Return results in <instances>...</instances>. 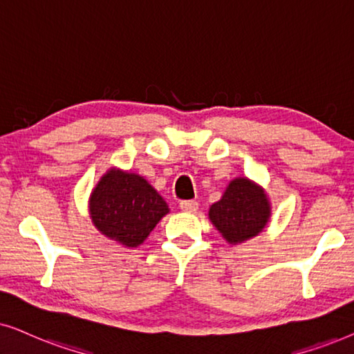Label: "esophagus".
Returning a JSON list of instances; mask_svg holds the SVG:
<instances>
[{"label":"esophagus","mask_w":354,"mask_h":354,"mask_svg":"<svg viewBox=\"0 0 354 354\" xmlns=\"http://www.w3.org/2000/svg\"><path fill=\"white\" fill-rule=\"evenodd\" d=\"M180 207H181L183 212L192 214V212L197 210V207H199V204H197L196 201H183V202H180Z\"/></svg>","instance_id":"34e87169"}]
</instances>
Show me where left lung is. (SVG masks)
Returning <instances> with one entry per match:
<instances>
[{
  "label": "left lung",
  "mask_w": 354,
  "mask_h": 354,
  "mask_svg": "<svg viewBox=\"0 0 354 354\" xmlns=\"http://www.w3.org/2000/svg\"><path fill=\"white\" fill-rule=\"evenodd\" d=\"M209 218L230 244L257 236L270 218L266 191L248 178L230 181L218 202L212 204Z\"/></svg>",
  "instance_id": "left-lung-1"
}]
</instances>
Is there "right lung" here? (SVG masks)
Wrapping results in <instances>:
<instances>
[{"label": "right lung", "mask_w": 354, "mask_h": 354, "mask_svg": "<svg viewBox=\"0 0 354 354\" xmlns=\"http://www.w3.org/2000/svg\"><path fill=\"white\" fill-rule=\"evenodd\" d=\"M88 212L102 234L126 248H138L169 209L142 176L111 168L92 191Z\"/></svg>", "instance_id": "add662e5"}]
</instances>
